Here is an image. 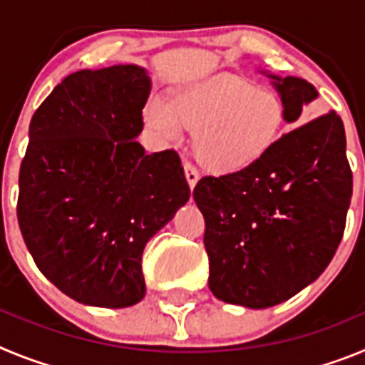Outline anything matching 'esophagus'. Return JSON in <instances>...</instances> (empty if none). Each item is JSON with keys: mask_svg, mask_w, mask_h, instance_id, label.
Returning a JSON list of instances; mask_svg holds the SVG:
<instances>
[{"mask_svg": "<svg viewBox=\"0 0 365 365\" xmlns=\"http://www.w3.org/2000/svg\"><path fill=\"white\" fill-rule=\"evenodd\" d=\"M182 168H185V175H186V180H188V186L193 190V186L197 185V180H199V172L193 168L192 163H188V160L182 163Z\"/></svg>", "mask_w": 365, "mask_h": 365, "instance_id": "esophagus-1", "label": "esophagus"}]
</instances>
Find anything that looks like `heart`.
Wrapping results in <instances>:
<instances>
[{
  "mask_svg": "<svg viewBox=\"0 0 365 365\" xmlns=\"http://www.w3.org/2000/svg\"><path fill=\"white\" fill-rule=\"evenodd\" d=\"M144 122L173 140L180 130L193 133V155L214 175H232L265 159L282 137L285 106L269 87L235 74H217L172 87L155 100Z\"/></svg>",
  "mask_w": 365,
  "mask_h": 365,
  "instance_id": "1",
  "label": "heart"
}]
</instances>
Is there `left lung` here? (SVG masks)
<instances>
[{
  "instance_id": "8db88e82",
  "label": "left lung",
  "mask_w": 365,
  "mask_h": 365,
  "mask_svg": "<svg viewBox=\"0 0 365 365\" xmlns=\"http://www.w3.org/2000/svg\"><path fill=\"white\" fill-rule=\"evenodd\" d=\"M261 73L282 96L287 124L298 128L252 168L202 177L193 190L205 215L212 294L248 309L292 298L327 269L353 193L341 118L331 111L299 126L318 98L314 86Z\"/></svg>"
}]
</instances>
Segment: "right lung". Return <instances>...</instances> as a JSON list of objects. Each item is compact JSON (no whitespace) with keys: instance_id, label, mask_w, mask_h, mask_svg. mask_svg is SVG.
<instances>
[{"instance_id":"obj_1","label":"right lung","mask_w":365,"mask_h":365,"mask_svg":"<svg viewBox=\"0 0 365 365\" xmlns=\"http://www.w3.org/2000/svg\"><path fill=\"white\" fill-rule=\"evenodd\" d=\"M150 91L133 63L76 71L29 125L19 230L45 278L83 305L140 302L144 247L190 199L179 155L135 140Z\"/></svg>"}]
</instances>
